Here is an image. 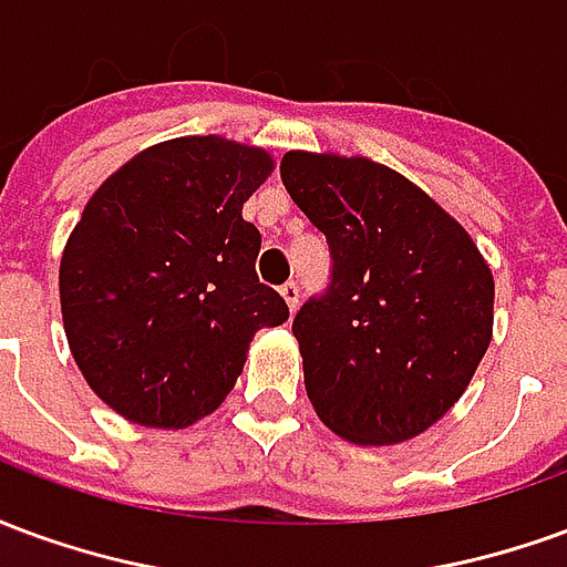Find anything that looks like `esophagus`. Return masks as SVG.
Here are the masks:
<instances>
[{"mask_svg": "<svg viewBox=\"0 0 567 567\" xmlns=\"http://www.w3.org/2000/svg\"><path fill=\"white\" fill-rule=\"evenodd\" d=\"M279 295H282V300L288 303V312H297V303H300V285L285 282L282 288H279Z\"/></svg>", "mask_w": 567, "mask_h": 567, "instance_id": "34e87169", "label": "esophagus"}]
</instances>
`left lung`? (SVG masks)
I'll use <instances>...</instances> for the list:
<instances>
[{"label": "left lung", "instance_id": "8db88e82", "mask_svg": "<svg viewBox=\"0 0 567 567\" xmlns=\"http://www.w3.org/2000/svg\"><path fill=\"white\" fill-rule=\"evenodd\" d=\"M282 185L331 246L295 316L303 382L333 434L385 446L462 398L492 340V270L422 187L368 157L288 151Z\"/></svg>", "mask_w": 567, "mask_h": 567}]
</instances>
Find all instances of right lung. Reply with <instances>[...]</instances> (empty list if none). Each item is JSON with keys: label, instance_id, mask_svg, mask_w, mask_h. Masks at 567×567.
<instances>
[{"label": "right lung", "instance_id": "add662e5", "mask_svg": "<svg viewBox=\"0 0 567 567\" xmlns=\"http://www.w3.org/2000/svg\"><path fill=\"white\" fill-rule=\"evenodd\" d=\"M272 173L264 148L221 136L151 145L87 199L60 260L75 364L115 413L148 427L209 416L251 337L288 321L258 282L243 203Z\"/></svg>", "mask_w": 567, "mask_h": 567}]
</instances>
